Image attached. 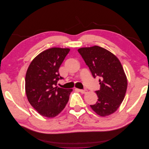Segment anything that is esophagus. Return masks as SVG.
Returning <instances> with one entry per match:
<instances>
[{"label": "esophagus", "mask_w": 149, "mask_h": 149, "mask_svg": "<svg viewBox=\"0 0 149 149\" xmlns=\"http://www.w3.org/2000/svg\"><path fill=\"white\" fill-rule=\"evenodd\" d=\"M78 91L82 94H85L86 93L88 92V90L86 89H78Z\"/></svg>", "instance_id": "1"}]
</instances>
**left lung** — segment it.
Masks as SVG:
<instances>
[{
    "label": "left lung",
    "mask_w": 149,
    "mask_h": 149,
    "mask_svg": "<svg viewBox=\"0 0 149 149\" xmlns=\"http://www.w3.org/2000/svg\"><path fill=\"white\" fill-rule=\"evenodd\" d=\"M78 52L89 67L94 78L100 77L98 97L92 109L101 116L114 113L123 101L127 80L120 62L114 55L98 46L81 48Z\"/></svg>",
    "instance_id": "8db88e82"
}]
</instances>
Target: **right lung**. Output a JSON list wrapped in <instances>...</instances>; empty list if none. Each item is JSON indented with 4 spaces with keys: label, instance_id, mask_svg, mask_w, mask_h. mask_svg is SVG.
Masks as SVG:
<instances>
[{
    "label": "right lung",
    "instance_id": "obj_1",
    "mask_svg": "<svg viewBox=\"0 0 149 149\" xmlns=\"http://www.w3.org/2000/svg\"><path fill=\"white\" fill-rule=\"evenodd\" d=\"M69 48H52L40 53L31 62L25 76L28 101L38 113L47 118L59 114L68 102L72 89L56 86L62 79L58 70Z\"/></svg>",
    "mask_w": 149,
    "mask_h": 149
}]
</instances>
